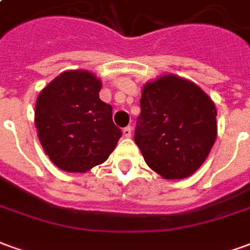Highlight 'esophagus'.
<instances>
[{"label": "esophagus", "mask_w": 250, "mask_h": 250, "mask_svg": "<svg viewBox=\"0 0 250 250\" xmlns=\"http://www.w3.org/2000/svg\"><path fill=\"white\" fill-rule=\"evenodd\" d=\"M131 134H132V128H131V127H125V128H123V136H125V138H131Z\"/></svg>", "instance_id": "obj_1"}]
</instances>
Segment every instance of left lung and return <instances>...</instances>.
<instances>
[{
	"mask_svg": "<svg viewBox=\"0 0 250 250\" xmlns=\"http://www.w3.org/2000/svg\"><path fill=\"white\" fill-rule=\"evenodd\" d=\"M135 143L165 179H184L206 161L217 139L214 102L195 83L167 73L143 85Z\"/></svg>",
	"mask_w": 250,
	"mask_h": 250,
	"instance_id": "left-lung-1",
	"label": "left lung"
}]
</instances>
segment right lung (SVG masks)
<instances>
[{
    "instance_id": "add662e5",
    "label": "right lung",
    "mask_w": 250,
    "mask_h": 250,
    "mask_svg": "<svg viewBox=\"0 0 250 250\" xmlns=\"http://www.w3.org/2000/svg\"><path fill=\"white\" fill-rule=\"evenodd\" d=\"M102 82L85 69L60 73L37 96L35 125L52 163L66 173H85L108 159L122 131L112 107L99 98Z\"/></svg>"
}]
</instances>
